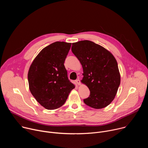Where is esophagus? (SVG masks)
Instances as JSON below:
<instances>
[{"label": "esophagus", "instance_id": "obj_1", "mask_svg": "<svg viewBox=\"0 0 148 148\" xmlns=\"http://www.w3.org/2000/svg\"><path fill=\"white\" fill-rule=\"evenodd\" d=\"M75 82H76V83H77V85H80V84H81V82H80V80L79 79H76L75 80Z\"/></svg>", "mask_w": 148, "mask_h": 148}]
</instances>
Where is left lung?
<instances>
[{
  "label": "left lung",
  "instance_id": "8db88e82",
  "mask_svg": "<svg viewBox=\"0 0 148 148\" xmlns=\"http://www.w3.org/2000/svg\"><path fill=\"white\" fill-rule=\"evenodd\" d=\"M71 51L82 66L81 81L90 91L84 102L95 109L106 107L114 99L120 85L116 59L107 50L89 40L73 43Z\"/></svg>",
  "mask_w": 148,
  "mask_h": 148
}]
</instances>
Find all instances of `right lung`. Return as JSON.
Here are the masks:
<instances>
[{"label": "right lung", "instance_id": "right-lung-1", "mask_svg": "<svg viewBox=\"0 0 148 148\" xmlns=\"http://www.w3.org/2000/svg\"><path fill=\"white\" fill-rule=\"evenodd\" d=\"M71 43L56 41L42 50L28 73L30 91L37 101L47 110H56L66 101L75 88L69 79L64 63Z\"/></svg>", "mask_w": 148, "mask_h": 148}]
</instances>
